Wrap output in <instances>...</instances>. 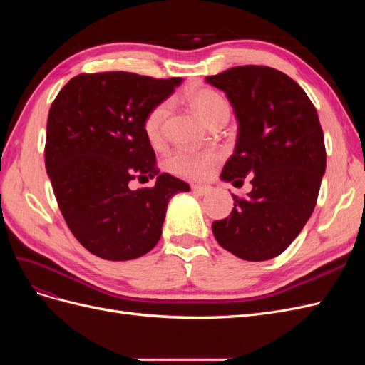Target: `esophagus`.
I'll return each mask as SVG.
<instances>
[{
  "label": "esophagus",
  "instance_id": "esophagus-1",
  "mask_svg": "<svg viewBox=\"0 0 365 365\" xmlns=\"http://www.w3.org/2000/svg\"><path fill=\"white\" fill-rule=\"evenodd\" d=\"M192 192L196 195V196H204L207 193L212 192V187L210 185H200V184H195L192 185Z\"/></svg>",
  "mask_w": 365,
  "mask_h": 365
}]
</instances>
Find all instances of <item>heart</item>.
I'll return each instance as SVG.
<instances>
[{"instance_id": "b5f03b06", "label": "heart", "mask_w": 365, "mask_h": 365, "mask_svg": "<svg viewBox=\"0 0 365 365\" xmlns=\"http://www.w3.org/2000/svg\"><path fill=\"white\" fill-rule=\"evenodd\" d=\"M185 101L207 125H213L216 120L228 117L230 108L225 98L212 88H193L185 94ZM169 114V103L153 106L143 120V130L150 145L158 146L164 137V121ZM220 161V153L216 150H175L165 160V168L176 176L187 180H204L212 173L215 165Z\"/></svg>"}]
</instances>
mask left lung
<instances>
[{"instance_id": "1", "label": "left lung", "mask_w": 365, "mask_h": 365, "mask_svg": "<svg viewBox=\"0 0 365 365\" xmlns=\"http://www.w3.org/2000/svg\"><path fill=\"white\" fill-rule=\"evenodd\" d=\"M205 81L222 90L237 118L235 153L224 181L252 190L225 219L215 220L217 244L250 262L279 256L311 217L326 170V148L317 109L288 74L264 65H240Z\"/></svg>"}]
</instances>
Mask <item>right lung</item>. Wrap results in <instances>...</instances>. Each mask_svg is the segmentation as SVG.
I'll list each match as a JSON object with an SVG mask.
<instances>
[{
	"label": "right lung",
	"instance_id": "obj_1",
	"mask_svg": "<svg viewBox=\"0 0 365 365\" xmlns=\"http://www.w3.org/2000/svg\"><path fill=\"white\" fill-rule=\"evenodd\" d=\"M181 77L126 71L79 74L51 103L46 169L74 237L105 260L141 257L158 244L169 200L190 185L160 173L143 120ZM158 176L153 187L128 182Z\"/></svg>",
	"mask_w": 365,
	"mask_h": 365
}]
</instances>
